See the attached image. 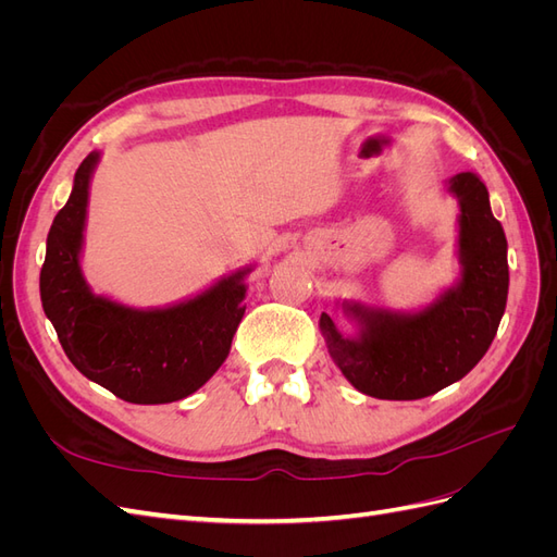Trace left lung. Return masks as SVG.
Here are the masks:
<instances>
[{"instance_id": "obj_1", "label": "left lung", "mask_w": 557, "mask_h": 557, "mask_svg": "<svg viewBox=\"0 0 557 557\" xmlns=\"http://www.w3.org/2000/svg\"><path fill=\"white\" fill-rule=\"evenodd\" d=\"M446 190L460 207L458 281L416 311L336 301L356 325L352 334L320 313L330 358L369 397L420 399L460 381L491 348L507 309V237L487 188L476 174L462 172L446 181Z\"/></svg>"}]
</instances>
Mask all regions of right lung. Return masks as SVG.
<instances>
[{
  "mask_svg": "<svg viewBox=\"0 0 557 557\" xmlns=\"http://www.w3.org/2000/svg\"><path fill=\"white\" fill-rule=\"evenodd\" d=\"M102 153L81 162L46 239L44 313L83 376L132 404H170L199 391L225 362L246 305L252 267L166 307L137 309L97 295L81 269L90 181Z\"/></svg>",
  "mask_w": 557,
  "mask_h": 557,
  "instance_id": "add662e5",
  "label": "right lung"
}]
</instances>
